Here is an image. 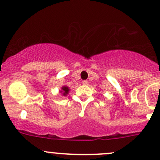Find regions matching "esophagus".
<instances>
[{"label":"esophagus","mask_w":160,"mask_h":160,"mask_svg":"<svg viewBox=\"0 0 160 160\" xmlns=\"http://www.w3.org/2000/svg\"><path fill=\"white\" fill-rule=\"evenodd\" d=\"M82 83H83V85H87L89 83V82L87 81V80H83V82H82Z\"/></svg>","instance_id":"obj_1"}]
</instances>
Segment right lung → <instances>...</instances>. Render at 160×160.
<instances>
[{
  "label": "right lung",
  "instance_id": "right-lung-1",
  "mask_svg": "<svg viewBox=\"0 0 160 160\" xmlns=\"http://www.w3.org/2000/svg\"><path fill=\"white\" fill-rule=\"evenodd\" d=\"M62 90H63V91H61V93H63V96L67 95V94L68 93L69 89H68V87H62Z\"/></svg>",
  "mask_w": 160,
  "mask_h": 160
}]
</instances>
